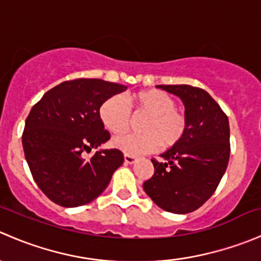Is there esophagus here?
<instances>
[{"label": "esophagus", "mask_w": 261, "mask_h": 261, "mask_svg": "<svg viewBox=\"0 0 261 261\" xmlns=\"http://www.w3.org/2000/svg\"><path fill=\"white\" fill-rule=\"evenodd\" d=\"M123 160H125V164H134V163L136 162L135 158L131 156V155H125V156H123Z\"/></svg>", "instance_id": "obj_1"}]
</instances>
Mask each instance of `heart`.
<instances>
[{"mask_svg": "<svg viewBox=\"0 0 261 261\" xmlns=\"http://www.w3.org/2000/svg\"><path fill=\"white\" fill-rule=\"evenodd\" d=\"M134 117H145L141 122L143 135H120L112 139L115 149L125 155H139L152 152L162 146L170 149L183 139L187 130V118L175 109V101L165 92L149 89L131 94L127 98ZM99 120L107 131L118 135L130 126L131 115L120 97L107 99L98 111Z\"/></svg>", "mask_w": 261, "mask_h": 261, "instance_id": "obj_1", "label": "heart"}]
</instances>
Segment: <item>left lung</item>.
I'll use <instances>...</instances> for the list:
<instances>
[{"mask_svg": "<svg viewBox=\"0 0 261 261\" xmlns=\"http://www.w3.org/2000/svg\"><path fill=\"white\" fill-rule=\"evenodd\" d=\"M179 97L187 130L175 146L152 159L154 175L144 191L155 204L172 213H189L202 206L217 188L230 158L227 116L206 91L188 84L156 86Z\"/></svg>", "mask_w": 261, "mask_h": 261, "instance_id": "left-lung-1", "label": "left lung"}]
</instances>
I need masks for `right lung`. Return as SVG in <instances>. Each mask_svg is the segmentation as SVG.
<instances>
[{
	"mask_svg": "<svg viewBox=\"0 0 261 261\" xmlns=\"http://www.w3.org/2000/svg\"><path fill=\"white\" fill-rule=\"evenodd\" d=\"M127 87L103 80L63 82L46 92L25 122L22 146L34 180L63 207L87 204L109 186L123 163L117 149H99L110 140L99 120V107Z\"/></svg>",
	"mask_w": 261,
	"mask_h": 261,
	"instance_id": "1",
	"label": "right lung"
}]
</instances>
